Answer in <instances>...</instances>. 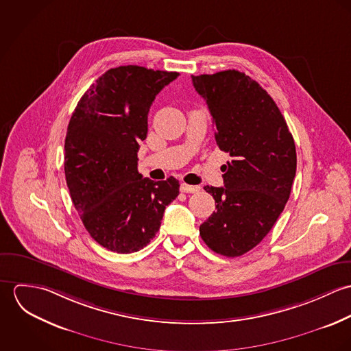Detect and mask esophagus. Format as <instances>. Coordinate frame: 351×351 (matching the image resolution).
<instances>
[{
  "label": "esophagus",
  "instance_id": "obj_1",
  "mask_svg": "<svg viewBox=\"0 0 351 351\" xmlns=\"http://www.w3.org/2000/svg\"><path fill=\"white\" fill-rule=\"evenodd\" d=\"M200 191V186L197 185H188V184H181V192L184 193H196Z\"/></svg>",
  "mask_w": 351,
  "mask_h": 351
}]
</instances>
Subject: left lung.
Wrapping results in <instances>:
<instances>
[{
	"instance_id": "1",
	"label": "left lung",
	"mask_w": 351,
	"mask_h": 351,
	"mask_svg": "<svg viewBox=\"0 0 351 351\" xmlns=\"http://www.w3.org/2000/svg\"><path fill=\"white\" fill-rule=\"evenodd\" d=\"M206 101L219 149L228 152L224 188L204 186L216 210L200 226L210 250L241 256L269 234L291 196L296 147L278 106L262 86L238 70L192 75Z\"/></svg>"
}]
</instances>
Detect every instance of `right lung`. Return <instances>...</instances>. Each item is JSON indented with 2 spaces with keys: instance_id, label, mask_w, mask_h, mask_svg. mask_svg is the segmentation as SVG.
<instances>
[{
  "instance_id": "right-lung-1",
  "label": "right lung",
  "mask_w": 351,
  "mask_h": 351,
  "mask_svg": "<svg viewBox=\"0 0 351 351\" xmlns=\"http://www.w3.org/2000/svg\"><path fill=\"white\" fill-rule=\"evenodd\" d=\"M180 74L142 66L105 71L81 97L64 141L67 188L90 237L130 254L159 231L165 208L180 193L174 177L151 181L138 171L155 96Z\"/></svg>"
}]
</instances>
